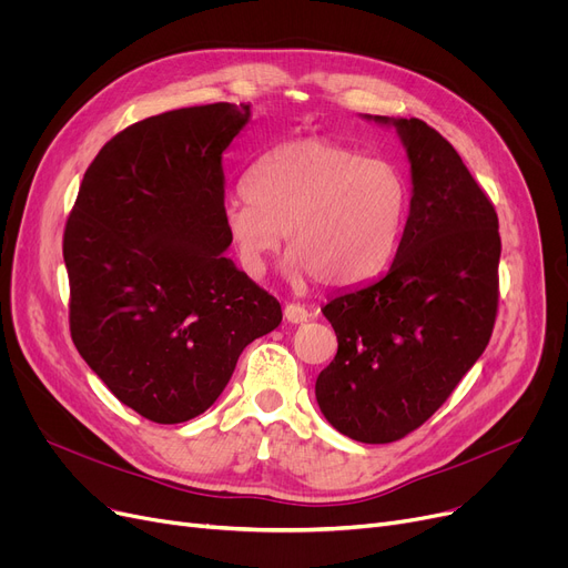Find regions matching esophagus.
I'll return each mask as SVG.
<instances>
[{
  "label": "esophagus",
  "instance_id": "1",
  "mask_svg": "<svg viewBox=\"0 0 568 568\" xmlns=\"http://www.w3.org/2000/svg\"><path fill=\"white\" fill-rule=\"evenodd\" d=\"M283 315H285V320H287L290 324H302V322H306V320L311 317L308 308L302 306V304H287L285 311H283Z\"/></svg>",
  "mask_w": 568,
  "mask_h": 568
}]
</instances>
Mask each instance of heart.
I'll return each mask as SVG.
<instances>
[{"instance_id":"b5f03b06","label":"heart","mask_w":568,"mask_h":568,"mask_svg":"<svg viewBox=\"0 0 568 568\" xmlns=\"http://www.w3.org/2000/svg\"><path fill=\"white\" fill-rule=\"evenodd\" d=\"M409 209L403 170L326 140L285 142L253 163L246 191L223 204V227L248 276L264 272L285 234L292 278L359 283L389 260Z\"/></svg>"}]
</instances>
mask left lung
Listing matches in <instances>:
<instances>
[{
  "mask_svg": "<svg viewBox=\"0 0 568 568\" xmlns=\"http://www.w3.org/2000/svg\"><path fill=\"white\" fill-rule=\"evenodd\" d=\"M364 119L396 129L405 146L409 216L386 274L324 304L338 352L315 398L338 433L386 444L428 422L484 354L501 242L493 202L435 129L414 116Z\"/></svg>",
  "mask_w": 568,
  "mask_h": 568,
  "instance_id": "1",
  "label": "left lung"
}]
</instances>
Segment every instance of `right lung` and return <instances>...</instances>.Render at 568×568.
Here are the masks:
<instances>
[{
  "instance_id": "1",
  "label": "right lung",
  "mask_w": 568,
  "mask_h": 568,
  "mask_svg": "<svg viewBox=\"0 0 568 568\" xmlns=\"http://www.w3.org/2000/svg\"><path fill=\"white\" fill-rule=\"evenodd\" d=\"M248 103L170 110L87 168L64 232L71 338L126 407L182 424L212 407L281 304L225 257L223 152Z\"/></svg>"
}]
</instances>
